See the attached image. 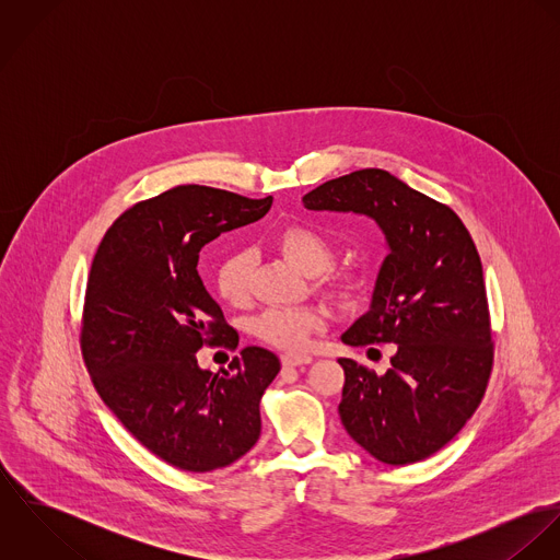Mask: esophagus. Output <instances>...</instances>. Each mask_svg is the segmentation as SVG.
<instances>
[{"label":"esophagus","instance_id":"esophagus-1","mask_svg":"<svg viewBox=\"0 0 560 560\" xmlns=\"http://www.w3.org/2000/svg\"><path fill=\"white\" fill-rule=\"evenodd\" d=\"M311 362H313V355H306V353H284L282 355L284 366H304Z\"/></svg>","mask_w":560,"mask_h":560}]
</instances>
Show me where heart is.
Masks as SVG:
<instances>
[{
  "label": "heart",
  "instance_id": "1",
  "mask_svg": "<svg viewBox=\"0 0 560 560\" xmlns=\"http://www.w3.org/2000/svg\"><path fill=\"white\" fill-rule=\"evenodd\" d=\"M278 249L306 276H317L323 287L336 293H349L355 287V278L349 271H323L331 260V243L313 226L293 224L278 233ZM252 254L235 249L226 254L215 267V287L224 302L243 306L249 298ZM323 327V317L304 308H267L254 317L249 329L262 342L284 349L302 351L311 345L315 331Z\"/></svg>",
  "mask_w": 560,
  "mask_h": 560
}]
</instances>
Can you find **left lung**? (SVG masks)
<instances>
[{
  "label": "left lung",
  "instance_id": "8db88e82",
  "mask_svg": "<svg viewBox=\"0 0 560 560\" xmlns=\"http://www.w3.org/2000/svg\"><path fill=\"white\" fill-rule=\"evenodd\" d=\"M302 202L308 211L366 215L388 245L371 308L340 338L351 347L395 342V355L384 375L338 360L340 422L377 462L427 459L475 413L491 373L477 245L453 209L380 167L327 180Z\"/></svg>",
  "mask_w": 560,
  "mask_h": 560
}]
</instances>
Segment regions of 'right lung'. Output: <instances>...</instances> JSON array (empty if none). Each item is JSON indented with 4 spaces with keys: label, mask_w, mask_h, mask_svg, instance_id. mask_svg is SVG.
<instances>
[{
    "label": "right lung",
    "mask_w": 560,
    "mask_h": 560,
    "mask_svg": "<svg viewBox=\"0 0 560 560\" xmlns=\"http://www.w3.org/2000/svg\"><path fill=\"white\" fill-rule=\"evenodd\" d=\"M271 200L178 185L125 211L94 254L81 325L88 373L127 431L178 470L226 468L258 442L280 360L245 347L222 375L198 366L202 345L237 347L240 336L196 267L209 241L260 220Z\"/></svg>",
    "instance_id": "obj_1"
}]
</instances>
